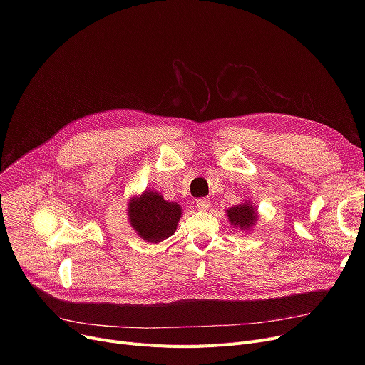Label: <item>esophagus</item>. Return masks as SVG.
I'll list each match as a JSON object with an SVG mask.
<instances>
[{
  "instance_id": "1",
  "label": "esophagus",
  "mask_w": 365,
  "mask_h": 365,
  "mask_svg": "<svg viewBox=\"0 0 365 365\" xmlns=\"http://www.w3.org/2000/svg\"><path fill=\"white\" fill-rule=\"evenodd\" d=\"M210 205H212V202H210L208 198H200V200H197V208L201 210V212H205V210L210 208Z\"/></svg>"
}]
</instances>
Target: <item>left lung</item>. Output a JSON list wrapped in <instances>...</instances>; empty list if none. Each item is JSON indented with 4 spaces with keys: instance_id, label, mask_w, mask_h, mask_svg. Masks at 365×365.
<instances>
[{
    "instance_id": "8db88e82",
    "label": "left lung",
    "mask_w": 365,
    "mask_h": 365,
    "mask_svg": "<svg viewBox=\"0 0 365 365\" xmlns=\"http://www.w3.org/2000/svg\"><path fill=\"white\" fill-rule=\"evenodd\" d=\"M229 222L242 231H250L257 220V208L252 202H244L226 210Z\"/></svg>"
}]
</instances>
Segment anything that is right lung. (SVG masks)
Wrapping results in <instances>:
<instances>
[{
	"mask_svg": "<svg viewBox=\"0 0 365 365\" xmlns=\"http://www.w3.org/2000/svg\"><path fill=\"white\" fill-rule=\"evenodd\" d=\"M127 215L140 238L157 244L176 232L182 208L178 202H168L158 192L146 189L140 197L130 200Z\"/></svg>",
	"mask_w": 365,
	"mask_h": 365,
	"instance_id": "add662e5",
	"label": "right lung"
}]
</instances>
